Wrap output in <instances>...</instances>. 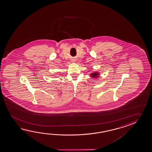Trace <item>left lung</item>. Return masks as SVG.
Here are the masks:
<instances>
[{"label":"left lung","instance_id":"obj_1","mask_svg":"<svg viewBox=\"0 0 152 152\" xmlns=\"http://www.w3.org/2000/svg\"><path fill=\"white\" fill-rule=\"evenodd\" d=\"M99 75H100V73L98 72H94L93 73H91L90 74V77L91 78L94 79H96L97 78H98V77H99Z\"/></svg>","mask_w":152,"mask_h":152}]
</instances>
